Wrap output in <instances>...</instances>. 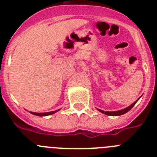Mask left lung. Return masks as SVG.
Masks as SVG:
<instances>
[{"instance_id": "1", "label": "left lung", "mask_w": 157, "mask_h": 157, "mask_svg": "<svg viewBox=\"0 0 157 157\" xmlns=\"http://www.w3.org/2000/svg\"><path fill=\"white\" fill-rule=\"evenodd\" d=\"M138 101V100H137V101H136L135 102H134L132 105H130V106L127 107V108H126V109H123V110L116 111V112H105V111L101 110V109H98V110H99L101 112H102V113H105V115H108V116H121V115H123V114H125V113H127L128 111H130V109H132L133 107L135 105V104L137 103V101Z\"/></svg>"}]
</instances>
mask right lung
<instances>
[{
	"label": "right lung",
	"mask_w": 157,
	"mask_h": 157,
	"mask_svg": "<svg viewBox=\"0 0 157 157\" xmlns=\"http://www.w3.org/2000/svg\"><path fill=\"white\" fill-rule=\"evenodd\" d=\"M58 110L56 111H52V112H45V113H36V112H30V113L33 115H35V116H48V115H52L55 112H57Z\"/></svg>",
	"instance_id": "add662e5"
}]
</instances>
